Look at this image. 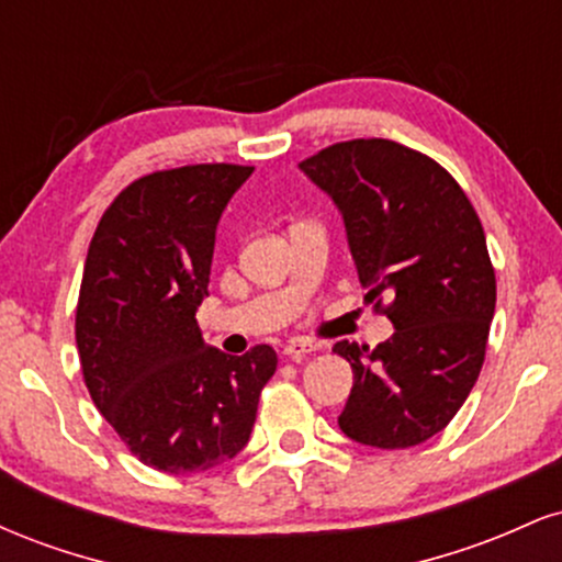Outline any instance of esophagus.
Returning <instances> with one entry per match:
<instances>
[{
	"instance_id": "34e87169",
	"label": "esophagus",
	"mask_w": 562,
	"mask_h": 562,
	"mask_svg": "<svg viewBox=\"0 0 562 562\" xmlns=\"http://www.w3.org/2000/svg\"><path fill=\"white\" fill-rule=\"evenodd\" d=\"M319 351L317 344H312V340H303V338H293L288 340L285 348H282V353H285L288 359H293V362H301V359H306L308 353Z\"/></svg>"
}]
</instances>
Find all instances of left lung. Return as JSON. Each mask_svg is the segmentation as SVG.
I'll return each mask as SVG.
<instances>
[{
	"label": "left lung",
	"mask_w": 562,
	"mask_h": 562,
	"mask_svg": "<svg viewBox=\"0 0 562 562\" xmlns=\"http://www.w3.org/2000/svg\"><path fill=\"white\" fill-rule=\"evenodd\" d=\"M299 166L344 216L364 303L396 327L372 351L335 344L353 370L340 430L417 447L465 404L486 357L496 280L481 218L443 166L398 142H338Z\"/></svg>",
	"instance_id": "obj_1"
}]
</instances>
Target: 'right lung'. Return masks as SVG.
I'll list each match as a JSON object with an SVG mask.
<instances>
[{"label": "right lung", "mask_w": 562, "mask_h": 562, "mask_svg": "<svg viewBox=\"0 0 562 562\" xmlns=\"http://www.w3.org/2000/svg\"><path fill=\"white\" fill-rule=\"evenodd\" d=\"M254 166L198 164L134 179L108 205L83 263L76 346L83 383L128 451L203 473L248 443L272 346L229 357L200 335L216 224Z\"/></svg>", "instance_id": "1"}]
</instances>
